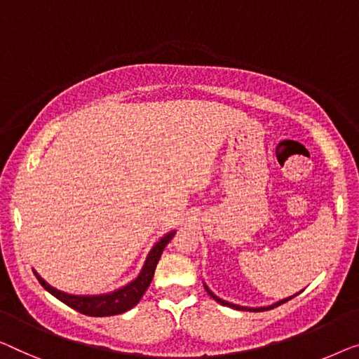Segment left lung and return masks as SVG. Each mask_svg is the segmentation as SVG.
<instances>
[{"mask_svg": "<svg viewBox=\"0 0 359 359\" xmlns=\"http://www.w3.org/2000/svg\"><path fill=\"white\" fill-rule=\"evenodd\" d=\"M203 287H205V290L208 292V295H210V297H212L214 299H216V302H217L219 304H222V306H229V308L238 309V311H251V313H261V311H269V309H274V308H277V306H280V304H283V303H287V302H288V299H292L293 297H297V295H298V293H295V295H292V297H288V298H283V299H279V302L272 303V304H269V306H258V308H251V306H240V304H233V303H229V302H226V299L219 298L217 295H214V293H212V292L210 290V287H208L205 282H203Z\"/></svg>", "mask_w": 359, "mask_h": 359, "instance_id": "left-lung-1", "label": "left lung"}]
</instances>
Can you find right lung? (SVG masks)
I'll use <instances>...</instances> for the list:
<instances>
[{
  "label": "right lung",
  "mask_w": 359,
  "mask_h": 359,
  "mask_svg": "<svg viewBox=\"0 0 359 359\" xmlns=\"http://www.w3.org/2000/svg\"><path fill=\"white\" fill-rule=\"evenodd\" d=\"M174 235L175 231L164 233L163 237L153 245L151 250L148 251L145 263H143L142 269L138 272L135 279H132L130 282L126 283V285L116 288V290L106 293H98V295H74V293H67L57 290L56 287H51L35 269L34 274L46 292H50L53 297L60 299L64 304H67V306H71L72 309H76V311L85 314V316H116V314H122L128 311V309H132L138 302H140L142 297L145 295L149 283L153 280L158 261L161 258L165 245L172 240Z\"/></svg>",
  "instance_id": "1"
}]
</instances>
